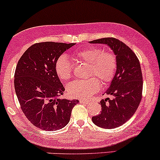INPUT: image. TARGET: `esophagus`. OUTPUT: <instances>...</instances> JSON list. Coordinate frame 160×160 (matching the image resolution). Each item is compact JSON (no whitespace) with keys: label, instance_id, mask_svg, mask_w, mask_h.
Wrapping results in <instances>:
<instances>
[{"label":"esophagus","instance_id":"34e87169","mask_svg":"<svg viewBox=\"0 0 160 160\" xmlns=\"http://www.w3.org/2000/svg\"><path fill=\"white\" fill-rule=\"evenodd\" d=\"M81 103H84V104H88L91 103L90 101H88V100H80Z\"/></svg>","mask_w":160,"mask_h":160}]
</instances>
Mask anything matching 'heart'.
Returning a JSON list of instances; mask_svg holds the SVG:
<instances>
[{
	"mask_svg": "<svg viewBox=\"0 0 160 160\" xmlns=\"http://www.w3.org/2000/svg\"><path fill=\"white\" fill-rule=\"evenodd\" d=\"M72 57L79 62L89 64L88 76L91 78L84 80H75L66 86L69 96L77 99L87 100L99 91L100 82L107 85L113 80L117 70V59L110 52H105L102 48L91 47L77 50ZM58 78L66 81L72 74V66L64 55L57 59L54 65Z\"/></svg>",
	"mask_w": 160,
	"mask_h": 160,
	"instance_id": "obj_1",
	"label": "heart"
}]
</instances>
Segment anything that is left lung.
<instances>
[{
	"mask_svg": "<svg viewBox=\"0 0 160 160\" xmlns=\"http://www.w3.org/2000/svg\"><path fill=\"white\" fill-rule=\"evenodd\" d=\"M90 43L107 44L117 59L116 75L106 92L112 98L100 101L102 110L93 116L92 121L100 128H117L133 116L142 98L143 77L139 60L128 46L114 38H103Z\"/></svg>",
	"mask_w": 160,
	"mask_h": 160,
	"instance_id": "obj_1",
	"label": "left lung"
}]
</instances>
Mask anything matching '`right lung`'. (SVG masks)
I'll return each mask as SVG.
<instances>
[{"instance_id": "1", "label": "right lung", "mask_w": 160, "mask_h": 160, "mask_svg": "<svg viewBox=\"0 0 160 160\" xmlns=\"http://www.w3.org/2000/svg\"><path fill=\"white\" fill-rule=\"evenodd\" d=\"M75 43H36L20 57L14 75V87L23 113L37 128L58 130L69 123L78 100L60 99L63 85L54 65L63 52Z\"/></svg>"}]
</instances>
